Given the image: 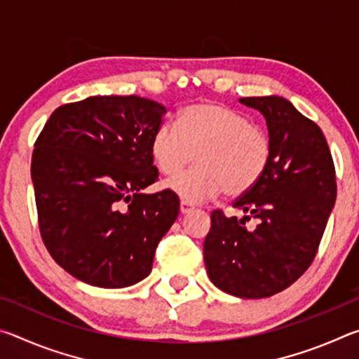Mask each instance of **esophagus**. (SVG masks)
<instances>
[{"instance_id": "esophagus-1", "label": "esophagus", "mask_w": 359, "mask_h": 359, "mask_svg": "<svg viewBox=\"0 0 359 359\" xmlns=\"http://www.w3.org/2000/svg\"><path fill=\"white\" fill-rule=\"evenodd\" d=\"M193 209H194V205L191 203L184 201V199H182V201H180V212H182V214H190Z\"/></svg>"}]
</instances>
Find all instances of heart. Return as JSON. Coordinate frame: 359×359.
Returning <instances> with one entry per match:
<instances>
[{
  "mask_svg": "<svg viewBox=\"0 0 359 359\" xmlns=\"http://www.w3.org/2000/svg\"><path fill=\"white\" fill-rule=\"evenodd\" d=\"M150 156L166 177L180 174L196 161L193 171L166 182V188L188 203L250 191L267 171L272 144L267 133L245 115L218 102H198L180 111L175 130L163 125L150 141Z\"/></svg>",
  "mask_w": 359,
  "mask_h": 359,
  "instance_id": "b5f03b06",
  "label": "heart"
}]
</instances>
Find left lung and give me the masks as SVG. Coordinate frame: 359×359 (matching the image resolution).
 <instances>
[{"label":"left lung","instance_id":"8db88e82","mask_svg":"<svg viewBox=\"0 0 359 359\" xmlns=\"http://www.w3.org/2000/svg\"><path fill=\"white\" fill-rule=\"evenodd\" d=\"M263 114L272 144L267 171L233 203L244 217L210 215L204 263L215 287L259 299L280 293L309 269L336 203V169L323 131L282 96L241 98ZM257 217L255 230L245 222Z\"/></svg>","mask_w":359,"mask_h":359}]
</instances>
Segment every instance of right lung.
<instances>
[{
	"label": "right lung",
	"mask_w": 359,
	"mask_h": 359,
	"mask_svg": "<svg viewBox=\"0 0 359 359\" xmlns=\"http://www.w3.org/2000/svg\"><path fill=\"white\" fill-rule=\"evenodd\" d=\"M166 107L141 96H90L48 117L32 156L41 238L72 277L125 288L147 277L179 215L158 179L150 141Z\"/></svg>",
	"instance_id": "obj_1"
}]
</instances>
